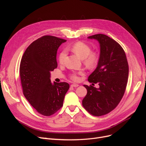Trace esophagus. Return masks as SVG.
Wrapping results in <instances>:
<instances>
[{
    "label": "esophagus",
    "instance_id": "esophagus-1",
    "mask_svg": "<svg viewBox=\"0 0 146 146\" xmlns=\"http://www.w3.org/2000/svg\"><path fill=\"white\" fill-rule=\"evenodd\" d=\"M79 85H78V84H72L71 85H70V86L71 87H75V88H76V87H78Z\"/></svg>",
    "mask_w": 146,
    "mask_h": 146
}]
</instances>
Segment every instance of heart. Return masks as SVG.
<instances>
[{"label": "heart", "mask_w": 146, "mask_h": 146, "mask_svg": "<svg viewBox=\"0 0 146 146\" xmlns=\"http://www.w3.org/2000/svg\"><path fill=\"white\" fill-rule=\"evenodd\" d=\"M66 50L71 51L74 54L78 56L80 59L83 60V63L87 67L92 68L95 67L99 61V55L96 52H91V47L87 44L78 41L70 46L66 48ZM66 56V51L63 50L61 52L58 56V61L60 64H63ZM82 71L73 72L70 74V77L73 80H78V74H82Z\"/></svg>", "instance_id": "obj_1"}]
</instances>
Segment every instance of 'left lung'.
Returning a JSON list of instances; mask_svg holds the SVG:
<instances>
[{
	"label": "left lung",
	"mask_w": 146,
	"mask_h": 146,
	"mask_svg": "<svg viewBox=\"0 0 146 146\" xmlns=\"http://www.w3.org/2000/svg\"><path fill=\"white\" fill-rule=\"evenodd\" d=\"M100 44L98 66L88 77L90 83H98L99 88L83 85L87 94L82 105L92 115L100 116L115 108L124 94L129 77V64L125 53L119 43L104 34L92 35Z\"/></svg>",
	"instance_id": "obj_1"
}]
</instances>
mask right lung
<instances>
[{
  "instance_id": "add662e5",
  "label": "right lung",
  "mask_w": 146,
  "mask_h": 146,
  "mask_svg": "<svg viewBox=\"0 0 146 146\" xmlns=\"http://www.w3.org/2000/svg\"><path fill=\"white\" fill-rule=\"evenodd\" d=\"M65 39L46 35L27 48L21 61L19 73L23 94L30 105L42 115L49 116L63 106L69 85L52 83L50 72L57 68V50Z\"/></svg>"
}]
</instances>
